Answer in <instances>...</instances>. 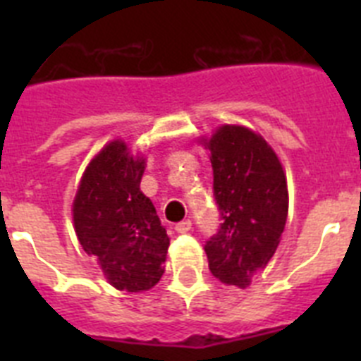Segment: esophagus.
Listing matches in <instances>:
<instances>
[{"mask_svg":"<svg viewBox=\"0 0 361 361\" xmlns=\"http://www.w3.org/2000/svg\"><path fill=\"white\" fill-rule=\"evenodd\" d=\"M191 229V220L186 219V220H180V222H177L175 224V231L177 233H188Z\"/></svg>","mask_w":361,"mask_h":361,"instance_id":"1","label":"esophagus"}]
</instances>
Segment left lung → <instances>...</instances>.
<instances>
[{"label":"left lung","mask_w":361,"mask_h":361,"mask_svg":"<svg viewBox=\"0 0 361 361\" xmlns=\"http://www.w3.org/2000/svg\"><path fill=\"white\" fill-rule=\"evenodd\" d=\"M220 226L206 242L209 271L245 289L279 247L288 220V183L276 153L244 126H222L206 142Z\"/></svg>","instance_id":"left-lung-1"}]
</instances>
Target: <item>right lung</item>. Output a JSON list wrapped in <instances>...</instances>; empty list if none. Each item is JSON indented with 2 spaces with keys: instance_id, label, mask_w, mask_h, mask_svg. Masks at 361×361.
<instances>
[{
  "instance_id": "right-lung-1",
  "label": "right lung",
  "mask_w": 361,
  "mask_h": 361,
  "mask_svg": "<svg viewBox=\"0 0 361 361\" xmlns=\"http://www.w3.org/2000/svg\"><path fill=\"white\" fill-rule=\"evenodd\" d=\"M142 173L145 159H133L123 141H114L86 168L73 200L82 250L114 288L128 293L161 280L170 245L152 200L139 188Z\"/></svg>"
}]
</instances>
